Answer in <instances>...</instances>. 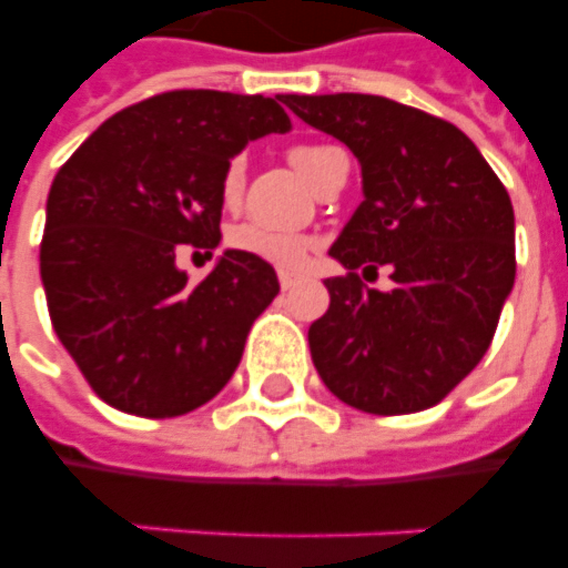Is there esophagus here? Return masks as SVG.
<instances>
[{
	"mask_svg": "<svg viewBox=\"0 0 568 568\" xmlns=\"http://www.w3.org/2000/svg\"><path fill=\"white\" fill-rule=\"evenodd\" d=\"M277 281H281V287H284V291H291L293 284H296V272H287V268H281V272H277Z\"/></svg>",
	"mask_w": 568,
	"mask_h": 568,
	"instance_id": "esophagus-1",
	"label": "esophagus"
}]
</instances>
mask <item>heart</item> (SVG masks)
<instances>
[{"instance_id": "b5f03b06", "label": "heart", "mask_w": 568, "mask_h": 568, "mask_svg": "<svg viewBox=\"0 0 568 568\" xmlns=\"http://www.w3.org/2000/svg\"><path fill=\"white\" fill-rule=\"evenodd\" d=\"M333 149L329 146H293L291 149V164L303 174L305 183L315 180L317 164L327 159ZM241 189H244V159H232L223 171L220 180V199L226 207H235L241 199ZM226 244L232 251L247 253L253 260H263L277 268H293V265L303 263L305 251H308V239L300 232H281V229L260 226V223H239V226L229 229Z\"/></svg>"}]
</instances>
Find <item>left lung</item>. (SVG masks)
I'll list each match as a JSON object with an SVG mask.
<instances>
[{"label":"left lung","instance_id":"obj_1","mask_svg":"<svg viewBox=\"0 0 568 568\" xmlns=\"http://www.w3.org/2000/svg\"><path fill=\"white\" fill-rule=\"evenodd\" d=\"M355 152L364 201L329 256V308L308 327L317 376L342 404L404 416L440 404L480 364L517 275L514 207L480 149L437 115L376 94H284ZM395 268L388 294L355 267Z\"/></svg>","mask_w":568,"mask_h":568}]
</instances>
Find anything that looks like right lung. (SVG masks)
Wrapping results in <instances>:
<instances>
[{"instance_id": "add662e5", "label": "right lung", "mask_w": 568, "mask_h": 568, "mask_svg": "<svg viewBox=\"0 0 568 568\" xmlns=\"http://www.w3.org/2000/svg\"><path fill=\"white\" fill-rule=\"evenodd\" d=\"M281 98L168 91L115 112L51 183L39 268L58 339L100 400L174 419L223 392L275 268L226 251L199 284L189 244H220V180L251 140L291 131Z\"/></svg>"}]
</instances>
